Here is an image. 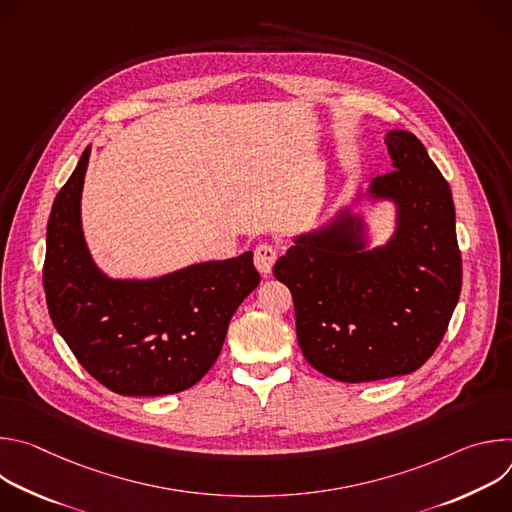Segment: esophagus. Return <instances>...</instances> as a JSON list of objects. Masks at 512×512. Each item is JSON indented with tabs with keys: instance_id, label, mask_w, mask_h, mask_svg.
<instances>
[{
	"instance_id": "1",
	"label": "esophagus",
	"mask_w": 512,
	"mask_h": 512,
	"mask_svg": "<svg viewBox=\"0 0 512 512\" xmlns=\"http://www.w3.org/2000/svg\"><path fill=\"white\" fill-rule=\"evenodd\" d=\"M275 259H277V251L271 247V245H259L255 249V267L261 275H269L273 265H275Z\"/></svg>"
}]
</instances>
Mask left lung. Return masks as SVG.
Returning <instances> with one entry per match:
<instances>
[{
	"mask_svg": "<svg viewBox=\"0 0 512 512\" xmlns=\"http://www.w3.org/2000/svg\"><path fill=\"white\" fill-rule=\"evenodd\" d=\"M385 143L393 172L291 237L273 267L294 298L306 360L342 383L417 371L442 342L462 289L448 182L411 131L389 129ZM377 203L394 206V233L381 246L359 210Z\"/></svg>",
	"mask_w": 512,
	"mask_h": 512,
	"instance_id": "1",
	"label": "left lung"
}]
</instances>
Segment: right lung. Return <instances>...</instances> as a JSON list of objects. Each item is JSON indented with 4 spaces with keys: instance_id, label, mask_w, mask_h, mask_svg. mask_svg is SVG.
<instances>
[{
    "instance_id": "add662e5",
    "label": "right lung",
    "mask_w": 512,
    "mask_h": 512,
    "mask_svg": "<svg viewBox=\"0 0 512 512\" xmlns=\"http://www.w3.org/2000/svg\"><path fill=\"white\" fill-rule=\"evenodd\" d=\"M91 145L54 198L44 291L54 328L87 373L127 397L196 385L221 354L229 322L259 285L253 253L148 277H111L93 259L81 216Z\"/></svg>"
}]
</instances>
